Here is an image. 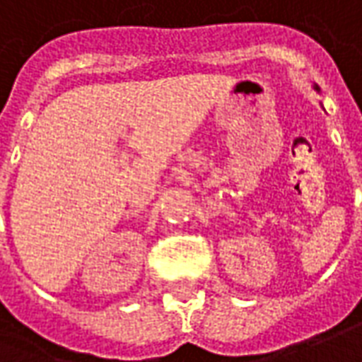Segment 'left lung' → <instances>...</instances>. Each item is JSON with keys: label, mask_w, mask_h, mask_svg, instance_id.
<instances>
[{"label": "left lung", "mask_w": 362, "mask_h": 362, "mask_svg": "<svg viewBox=\"0 0 362 362\" xmlns=\"http://www.w3.org/2000/svg\"><path fill=\"white\" fill-rule=\"evenodd\" d=\"M315 90H317V92H320V88H317V86H315Z\"/></svg>", "instance_id": "left-lung-1"}]
</instances>
